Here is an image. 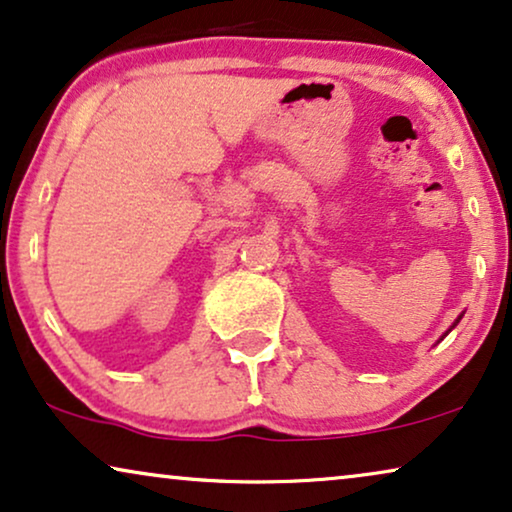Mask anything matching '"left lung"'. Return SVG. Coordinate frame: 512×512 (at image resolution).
I'll return each instance as SVG.
<instances>
[{"mask_svg": "<svg viewBox=\"0 0 512 512\" xmlns=\"http://www.w3.org/2000/svg\"><path fill=\"white\" fill-rule=\"evenodd\" d=\"M461 317H464V314H459V317H457V321H454V324H452V328H454V326H457V324H459V319H461ZM452 328H450V331H452ZM450 331H447V333H450ZM447 333H445V335H447Z\"/></svg>", "mask_w": 512, "mask_h": 512, "instance_id": "8db88e82", "label": "left lung"}]
</instances>
